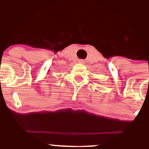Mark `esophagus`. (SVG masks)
Returning <instances> with one entry per match:
<instances>
[{
    "instance_id": "34e87169",
    "label": "esophagus",
    "mask_w": 149,
    "mask_h": 149,
    "mask_svg": "<svg viewBox=\"0 0 149 149\" xmlns=\"http://www.w3.org/2000/svg\"><path fill=\"white\" fill-rule=\"evenodd\" d=\"M79 62H80V63H82V64H83V63L85 62V61L83 60H81L80 61H79Z\"/></svg>"
}]
</instances>
